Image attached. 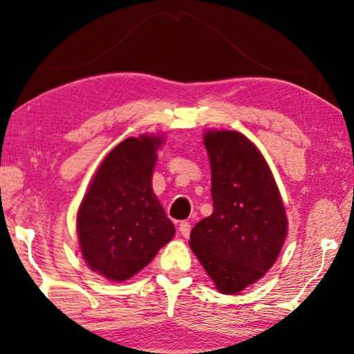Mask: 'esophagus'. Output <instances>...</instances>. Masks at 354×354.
Segmentation results:
<instances>
[{
  "label": "esophagus",
  "mask_w": 354,
  "mask_h": 354,
  "mask_svg": "<svg viewBox=\"0 0 354 354\" xmlns=\"http://www.w3.org/2000/svg\"><path fill=\"white\" fill-rule=\"evenodd\" d=\"M178 232L183 238H188L189 236V232H191V224L188 221H182L180 224H178Z\"/></svg>",
  "instance_id": "esophagus-1"
}]
</instances>
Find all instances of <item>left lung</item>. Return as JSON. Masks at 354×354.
<instances>
[{
	"label": "left lung",
	"instance_id": "8db88e82",
	"mask_svg": "<svg viewBox=\"0 0 354 354\" xmlns=\"http://www.w3.org/2000/svg\"><path fill=\"white\" fill-rule=\"evenodd\" d=\"M213 213L197 222L189 247L222 294L258 281L277 261L288 219L268 163L234 130L207 132Z\"/></svg>",
	"mask_w": 354,
	"mask_h": 354
}]
</instances>
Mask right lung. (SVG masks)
Masks as SVG:
<instances>
[{"label":"right lung","mask_w":354,"mask_h":354,"mask_svg":"<svg viewBox=\"0 0 354 354\" xmlns=\"http://www.w3.org/2000/svg\"><path fill=\"white\" fill-rule=\"evenodd\" d=\"M160 136L120 142L99 166L79 207L77 233L88 268L124 281L152 261L176 228L152 191Z\"/></svg>","instance_id":"add662e5"}]
</instances>
